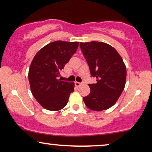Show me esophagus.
Instances as JSON below:
<instances>
[{"mask_svg":"<svg viewBox=\"0 0 152 152\" xmlns=\"http://www.w3.org/2000/svg\"><path fill=\"white\" fill-rule=\"evenodd\" d=\"M83 84V83H81V82H76L75 83V86L77 87H80L81 85H82Z\"/></svg>","mask_w":152,"mask_h":152,"instance_id":"34e87169","label":"esophagus"}]
</instances>
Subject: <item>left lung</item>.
<instances>
[{"mask_svg":"<svg viewBox=\"0 0 152 152\" xmlns=\"http://www.w3.org/2000/svg\"><path fill=\"white\" fill-rule=\"evenodd\" d=\"M80 48L96 84H88L91 92L83 97L93 111L109 109L121 95L126 83V69L117 50L107 43L98 41L80 43Z\"/></svg>","mask_w":152,"mask_h":152,"instance_id":"8db88e82","label":"left lung"}]
</instances>
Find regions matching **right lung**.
<instances>
[{
  "label": "right lung",
  "mask_w": 152,
  "mask_h": 152,
  "mask_svg": "<svg viewBox=\"0 0 152 152\" xmlns=\"http://www.w3.org/2000/svg\"><path fill=\"white\" fill-rule=\"evenodd\" d=\"M79 42L57 41L41 48L34 56L28 72L31 91L37 101L49 111H59L67 104L74 83L59 77Z\"/></svg>",
  "instance_id": "add662e5"
}]
</instances>
